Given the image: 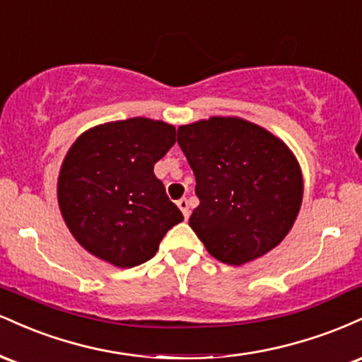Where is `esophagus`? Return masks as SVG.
Returning a JSON list of instances; mask_svg holds the SVG:
<instances>
[{
    "label": "esophagus",
    "instance_id": "1",
    "mask_svg": "<svg viewBox=\"0 0 362 362\" xmlns=\"http://www.w3.org/2000/svg\"><path fill=\"white\" fill-rule=\"evenodd\" d=\"M177 206L178 209L182 211V214H184V218L187 219L190 216V207H189V201H187L185 197H182L180 201H177Z\"/></svg>",
    "mask_w": 362,
    "mask_h": 362
}]
</instances>
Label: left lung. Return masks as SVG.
Returning a JSON list of instances; mask_svg holds the SVG:
<instances>
[{
	"instance_id": "left-lung-1",
	"label": "left lung",
	"mask_w": 362,
	"mask_h": 362,
	"mask_svg": "<svg viewBox=\"0 0 362 362\" xmlns=\"http://www.w3.org/2000/svg\"><path fill=\"white\" fill-rule=\"evenodd\" d=\"M199 206L189 224L206 250L228 265L271 252L293 228L303 201L298 160L279 138L240 117L180 126Z\"/></svg>"
}]
</instances>
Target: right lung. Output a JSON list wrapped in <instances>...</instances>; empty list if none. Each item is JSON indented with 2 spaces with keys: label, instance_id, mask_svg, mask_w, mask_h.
<instances>
[{
  "label": "right lung",
  "instance_id": "add662e5",
  "mask_svg": "<svg viewBox=\"0 0 362 362\" xmlns=\"http://www.w3.org/2000/svg\"><path fill=\"white\" fill-rule=\"evenodd\" d=\"M173 144L175 127L146 117L100 124L74 141L57 202L85 250L122 269L155 257L170 228L184 221L153 172Z\"/></svg>",
  "mask_w": 362,
  "mask_h": 362
}]
</instances>
